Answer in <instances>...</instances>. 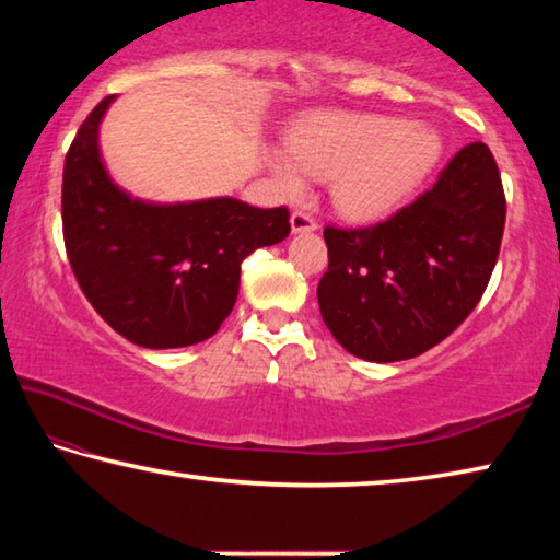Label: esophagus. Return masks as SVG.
<instances>
[{
  "label": "esophagus",
  "instance_id": "1",
  "mask_svg": "<svg viewBox=\"0 0 560 560\" xmlns=\"http://www.w3.org/2000/svg\"><path fill=\"white\" fill-rule=\"evenodd\" d=\"M318 226V222L314 220V217L306 214V212H293L291 214V230L293 232H314Z\"/></svg>",
  "mask_w": 560,
  "mask_h": 560
}]
</instances>
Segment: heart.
<instances>
[{
  "label": "heart",
  "mask_w": 560,
  "mask_h": 560,
  "mask_svg": "<svg viewBox=\"0 0 560 560\" xmlns=\"http://www.w3.org/2000/svg\"><path fill=\"white\" fill-rule=\"evenodd\" d=\"M291 155H273L271 167L291 195L306 189V175L334 179V200L355 220L397 210L438 165V132L385 116L326 113L303 122L289 140Z\"/></svg>",
  "instance_id": "1"
}]
</instances>
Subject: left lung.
<instances>
[{
    "instance_id": "1",
    "label": "left lung",
    "mask_w": 560,
    "mask_h": 560,
    "mask_svg": "<svg viewBox=\"0 0 560 560\" xmlns=\"http://www.w3.org/2000/svg\"><path fill=\"white\" fill-rule=\"evenodd\" d=\"M506 222L497 160L469 143L432 189L387 220L343 230L328 224V271L318 306L330 334L373 363H393L442 343L494 271Z\"/></svg>"
}]
</instances>
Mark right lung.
I'll return each instance as SVG.
<instances>
[{
	"instance_id": "add662e5",
	"label": "right lung",
	"mask_w": 560,
	"mask_h": 560,
	"mask_svg": "<svg viewBox=\"0 0 560 560\" xmlns=\"http://www.w3.org/2000/svg\"><path fill=\"white\" fill-rule=\"evenodd\" d=\"M113 96L81 122L66 153L61 220L73 277L106 324L143 348L207 340L232 314L242 261L287 240V207L232 197L189 205L132 200L113 185L98 126Z\"/></svg>"
}]
</instances>
